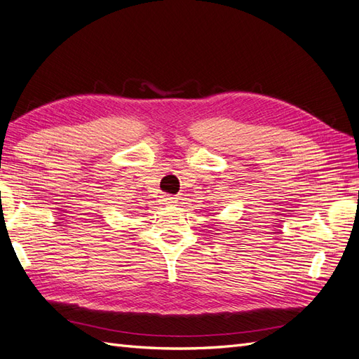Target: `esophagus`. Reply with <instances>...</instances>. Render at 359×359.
I'll return each mask as SVG.
<instances>
[{"instance_id":"34e87169","label":"esophagus","mask_w":359,"mask_h":359,"mask_svg":"<svg viewBox=\"0 0 359 359\" xmlns=\"http://www.w3.org/2000/svg\"><path fill=\"white\" fill-rule=\"evenodd\" d=\"M162 203H163V205H172V203H176V197L163 196V197H162Z\"/></svg>"}]
</instances>
